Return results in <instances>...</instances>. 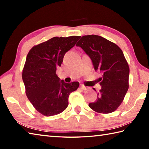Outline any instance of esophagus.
<instances>
[{
    "label": "esophagus",
    "instance_id": "34e87169",
    "mask_svg": "<svg viewBox=\"0 0 149 149\" xmlns=\"http://www.w3.org/2000/svg\"><path fill=\"white\" fill-rule=\"evenodd\" d=\"M80 88H81V89L82 90H84V91H85V90H87V89H88V88H87V87H85V85H82V84H81V85H80Z\"/></svg>",
    "mask_w": 149,
    "mask_h": 149
}]
</instances>
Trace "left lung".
<instances>
[{"instance_id":"1","label":"left lung","mask_w":149,"mask_h":149,"mask_svg":"<svg viewBox=\"0 0 149 149\" xmlns=\"http://www.w3.org/2000/svg\"><path fill=\"white\" fill-rule=\"evenodd\" d=\"M91 59L95 71L102 73L101 89L89 107L99 113L113 112L122 102L129 88L130 68L120 48L99 35H84L76 45ZM96 91V90H95Z\"/></svg>"}]
</instances>
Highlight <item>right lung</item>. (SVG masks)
<instances>
[{"mask_svg": "<svg viewBox=\"0 0 149 149\" xmlns=\"http://www.w3.org/2000/svg\"><path fill=\"white\" fill-rule=\"evenodd\" d=\"M80 37H54L34 46L27 54L22 72L26 93L35 109L45 116L66 109L70 94L79 87V82L67 84L60 80L56 72L65 52Z\"/></svg>", "mask_w": 149, "mask_h": 149, "instance_id": "right-lung-1", "label": "right lung"}]
</instances>
